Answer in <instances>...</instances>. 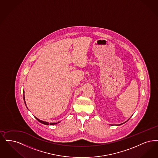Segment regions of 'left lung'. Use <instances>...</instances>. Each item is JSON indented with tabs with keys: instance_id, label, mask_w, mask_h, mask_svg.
Instances as JSON below:
<instances>
[{
	"instance_id": "8db88e82",
	"label": "left lung",
	"mask_w": 158,
	"mask_h": 158,
	"mask_svg": "<svg viewBox=\"0 0 158 158\" xmlns=\"http://www.w3.org/2000/svg\"><path fill=\"white\" fill-rule=\"evenodd\" d=\"M129 119H128V120H129ZM122 124H123V123H122ZM122 124H119V125H122Z\"/></svg>"
}]
</instances>
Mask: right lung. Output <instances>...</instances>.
Returning a JSON list of instances; mask_svg holds the SVG:
<instances>
[{"label":"right lung","instance_id":"right-lung-1","mask_svg":"<svg viewBox=\"0 0 158 158\" xmlns=\"http://www.w3.org/2000/svg\"><path fill=\"white\" fill-rule=\"evenodd\" d=\"M23 99H24V101H25V96H24V95H23ZM35 118H36V119H37L39 122H40V123H42V124L46 125H49V123L48 122H44V121H42V120H39V119H38V118H36V117H35ZM57 123H50V125H56Z\"/></svg>","mask_w":158,"mask_h":158}]
</instances>
